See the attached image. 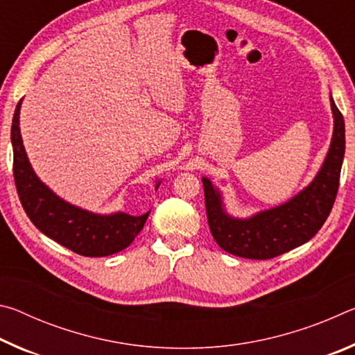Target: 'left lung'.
Masks as SVG:
<instances>
[{"label": "left lung", "mask_w": 355, "mask_h": 355, "mask_svg": "<svg viewBox=\"0 0 355 355\" xmlns=\"http://www.w3.org/2000/svg\"><path fill=\"white\" fill-rule=\"evenodd\" d=\"M334 135L321 169L309 186L282 205L250 218H233L225 211L220 191L203 177L209 232L220 249L232 255L268 260L299 248L313 238L334 207L345 158V120L330 95Z\"/></svg>", "instance_id": "obj_1"}]
</instances>
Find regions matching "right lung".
<instances>
[{
    "mask_svg": "<svg viewBox=\"0 0 355 355\" xmlns=\"http://www.w3.org/2000/svg\"><path fill=\"white\" fill-rule=\"evenodd\" d=\"M20 107H15L12 119L10 139L14 148V180L21 207L39 230L64 248L84 257H107L133 243L142 230L150 211L131 216L117 211L97 214L65 202L40 182L29 163L20 135ZM161 182H156L158 189Z\"/></svg>",
    "mask_w": 355,
    "mask_h": 355,
    "instance_id": "1",
    "label": "right lung"
}]
</instances>
